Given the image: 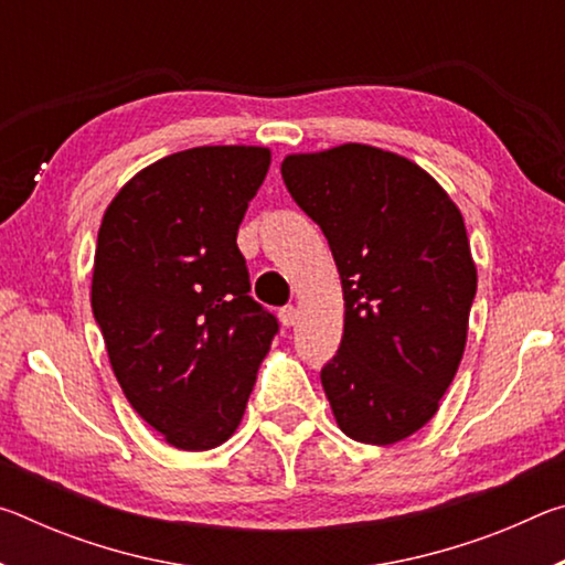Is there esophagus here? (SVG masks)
<instances>
[{
    "mask_svg": "<svg viewBox=\"0 0 565 565\" xmlns=\"http://www.w3.org/2000/svg\"><path fill=\"white\" fill-rule=\"evenodd\" d=\"M279 319L284 327H294V323L299 321V309H296V306H284V309H279Z\"/></svg>",
    "mask_w": 565,
    "mask_h": 565,
    "instance_id": "34e87169",
    "label": "esophagus"
}]
</instances>
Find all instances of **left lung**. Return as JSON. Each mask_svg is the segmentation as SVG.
Returning a JSON list of instances; mask_svg holds the SVG:
<instances>
[{"label":"left lung","instance_id":"left-lung-1","mask_svg":"<svg viewBox=\"0 0 565 565\" xmlns=\"http://www.w3.org/2000/svg\"><path fill=\"white\" fill-rule=\"evenodd\" d=\"M281 177L341 274L343 337L321 369L337 424L396 444L434 418L463 356L476 296L463 216L414 161L366 145L291 154Z\"/></svg>","mask_w":565,"mask_h":565}]
</instances>
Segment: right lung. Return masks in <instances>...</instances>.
<instances>
[{"instance_id":"1","label":"right lung","mask_w":565,"mask_h":565,"mask_svg":"<svg viewBox=\"0 0 565 565\" xmlns=\"http://www.w3.org/2000/svg\"><path fill=\"white\" fill-rule=\"evenodd\" d=\"M264 147H196L124 186L97 236L92 311L124 396L184 451L236 431L256 371L279 333L248 291L236 246L269 171Z\"/></svg>"}]
</instances>
